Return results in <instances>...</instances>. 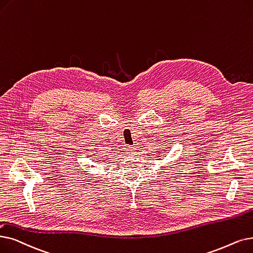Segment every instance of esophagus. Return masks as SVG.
Here are the masks:
<instances>
[{
    "mask_svg": "<svg viewBox=\"0 0 253 253\" xmlns=\"http://www.w3.org/2000/svg\"><path fill=\"white\" fill-rule=\"evenodd\" d=\"M126 149H127V153H128V154H130V155H131V154H134V153H135V150H134V148H133V147L128 146Z\"/></svg>",
    "mask_w": 253,
    "mask_h": 253,
    "instance_id": "esophagus-1",
    "label": "esophagus"
}]
</instances>
